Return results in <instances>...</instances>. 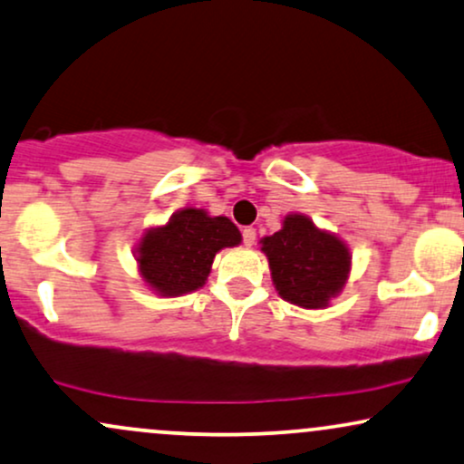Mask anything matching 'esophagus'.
I'll list each match as a JSON object with an SVG mask.
<instances>
[{
  "mask_svg": "<svg viewBox=\"0 0 464 464\" xmlns=\"http://www.w3.org/2000/svg\"><path fill=\"white\" fill-rule=\"evenodd\" d=\"M243 243L247 245V247H251V245L256 243V230L254 227H243Z\"/></svg>",
  "mask_w": 464,
  "mask_h": 464,
  "instance_id": "obj_1",
  "label": "esophagus"
}]
</instances>
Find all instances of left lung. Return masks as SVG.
<instances>
[{
  "instance_id": "1",
  "label": "left lung",
  "mask_w": 464,
  "mask_h": 464,
  "mask_svg": "<svg viewBox=\"0 0 464 464\" xmlns=\"http://www.w3.org/2000/svg\"><path fill=\"white\" fill-rule=\"evenodd\" d=\"M277 295L305 310H323L351 276V249L310 217L290 213L282 230L260 241Z\"/></svg>"
}]
</instances>
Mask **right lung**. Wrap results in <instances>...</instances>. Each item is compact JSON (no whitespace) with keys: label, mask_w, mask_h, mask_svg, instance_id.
Masks as SVG:
<instances>
[{"label":"right lung","mask_w":464,"mask_h":464,"mask_svg":"<svg viewBox=\"0 0 464 464\" xmlns=\"http://www.w3.org/2000/svg\"><path fill=\"white\" fill-rule=\"evenodd\" d=\"M241 241V232L227 217L182 208L165 226L141 234L135 260L148 288L161 296H182L206 284L217 251L237 247Z\"/></svg>","instance_id":"right-lung-1"}]
</instances>
